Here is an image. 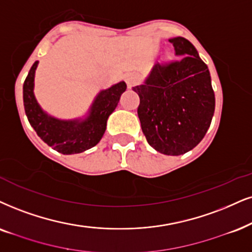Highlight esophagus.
<instances>
[{
	"mask_svg": "<svg viewBox=\"0 0 252 252\" xmlns=\"http://www.w3.org/2000/svg\"><path fill=\"white\" fill-rule=\"evenodd\" d=\"M126 85H128V88H131L133 86L138 85L139 82H141V79H139V76L137 74H129L126 75Z\"/></svg>",
	"mask_w": 252,
	"mask_h": 252,
	"instance_id": "34e87169",
	"label": "esophagus"
}]
</instances>
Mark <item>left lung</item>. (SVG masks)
Wrapping results in <instances>:
<instances>
[{
  "label": "left lung",
  "mask_w": 252,
  "mask_h": 252,
  "mask_svg": "<svg viewBox=\"0 0 252 252\" xmlns=\"http://www.w3.org/2000/svg\"><path fill=\"white\" fill-rule=\"evenodd\" d=\"M177 58L157 63L145 82L132 89L146 141L167 156L189 152L205 137L215 110L208 67L184 37L171 38Z\"/></svg>",
  "instance_id": "left-lung-1"
}]
</instances>
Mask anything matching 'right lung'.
Instances as JSON below:
<instances>
[{
  "label": "right lung",
  "mask_w": 252,
  "mask_h": 252,
  "mask_svg": "<svg viewBox=\"0 0 252 252\" xmlns=\"http://www.w3.org/2000/svg\"><path fill=\"white\" fill-rule=\"evenodd\" d=\"M37 65L38 62L33 63L23 85L24 109L31 126L47 145L63 155L80 154L93 148L106 131L107 120L126 89V82L121 81L101 91L85 120L62 121L47 115L34 97L33 81Z\"/></svg>",
  "instance_id": "1"
}]
</instances>
